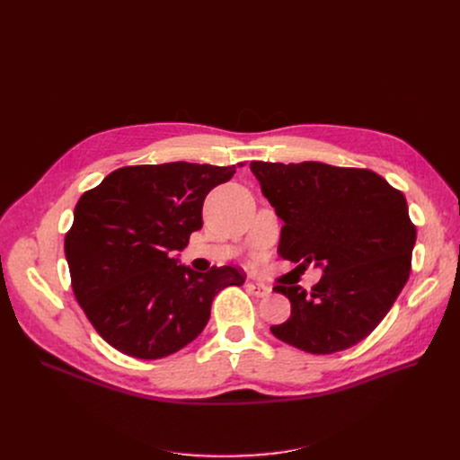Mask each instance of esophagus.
<instances>
[{"label": "esophagus", "mask_w": 460, "mask_h": 460, "mask_svg": "<svg viewBox=\"0 0 460 460\" xmlns=\"http://www.w3.org/2000/svg\"><path fill=\"white\" fill-rule=\"evenodd\" d=\"M248 288L255 296H269L270 295V287H267L261 281H248Z\"/></svg>", "instance_id": "1"}]
</instances>
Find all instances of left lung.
Segmentation results:
<instances>
[{
	"mask_svg": "<svg viewBox=\"0 0 460 460\" xmlns=\"http://www.w3.org/2000/svg\"><path fill=\"white\" fill-rule=\"evenodd\" d=\"M250 169L283 220L278 253L323 270L311 293L274 287L291 302V317L270 332L309 354L366 340L410 276L416 227L402 193L369 169L323 162H252Z\"/></svg>",
	"mask_w": 460,
	"mask_h": 460,
	"instance_id": "1",
	"label": "left lung"
}]
</instances>
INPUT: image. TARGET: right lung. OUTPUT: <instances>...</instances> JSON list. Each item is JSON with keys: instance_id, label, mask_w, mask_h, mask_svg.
Wrapping results in <instances>:
<instances>
[{"instance_id": "1", "label": "right lung", "mask_w": 460, "mask_h": 460, "mask_svg": "<svg viewBox=\"0 0 460 460\" xmlns=\"http://www.w3.org/2000/svg\"><path fill=\"white\" fill-rule=\"evenodd\" d=\"M233 175L234 165H130L80 198L65 236L72 291L113 349L139 359L173 354L203 332L214 296L244 283L233 267L203 274L175 257L203 227L207 193Z\"/></svg>"}]
</instances>
